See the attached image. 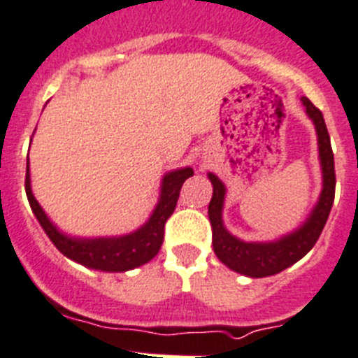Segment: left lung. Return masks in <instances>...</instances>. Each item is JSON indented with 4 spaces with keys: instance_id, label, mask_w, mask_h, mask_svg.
Returning <instances> with one entry per match:
<instances>
[{
    "instance_id": "obj_1",
    "label": "left lung",
    "mask_w": 358,
    "mask_h": 358,
    "mask_svg": "<svg viewBox=\"0 0 358 358\" xmlns=\"http://www.w3.org/2000/svg\"><path fill=\"white\" fill-rule=\"evenodd\" d=\"M306 111L309 118L315 122L316 132H318L320 145V160L323 169V190L316 208L313 210L306 224L296 229L292 235L277 242L268 243H247L229 235L222 226V201H224V185L210 173L208 178L213 185L212 201L208 205V217L212 224V243L217 258L229 266L235 272L243 273L249 277H266L273 273L282 272L292 266L300 258L309 252L315 243L318 242L323 228L329 219L330 208H332L334 196H336V169H334V152L330 146V136L327 130L325 120L322 111L310 102L307 96H302Z\"/></svg>"
}]
</instances>
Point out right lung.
Wrapping results in <instances>:
<instances>
[{
  "label": "right lung",
  "mask_w": 358,
  "mask_h": 358,
  "mask_svg": "<svg viewBox=\"0 0 358 358\" xmlns=\"http://www.w3.org/2000/svg\"><path fill=\"white\" fill-rule=\"evenodd\" d=\"M192 175H194L192 168H185L168 173L164 176L160 201L157 208L153 210V215L150 217L148 222L132 235L118 236V238L79 240L63 235L52 226V222L43 213V210L40 208L35 196H33L31 187H29V166L26 168L24 187L33 213L38 219L43 231L48 233L51 242L55 243L56 249L62 255L73 259V262L81 263V265L90 266V268L103 270V272H125V270H132L136 266L145 265L150 259L155 258L164 242L166 222L171 217V213L175 212L180 189H182L183 182Z\"/></svg>",
  "instance_id": "obj_1"
}]
</instances>
